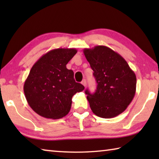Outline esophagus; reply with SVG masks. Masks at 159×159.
Returning a JSON list of instances; mask_svg holds the SVG:
<instances>
[{"mask_svg": "<svg viewBox=\"0 0 159 159\" xmlns=\"http://www.w3.org/2000/svg\"><path fill=\"white\" fill-rule=\"evenodd\" d=\"M81 83H82V85H84L85 87L86 86V84H87V83H86V80L85 79H83L82 81H81Z\"/></svg>", "mask_w": 159, "mask_h": 159, "instance_id": "obj_1", "label": "esophagus"}]
</instances>
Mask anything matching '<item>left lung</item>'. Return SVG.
<instances>
[{
	"mask_svg": "<svg viewBox=\"0 0 159 159\" xmlns=\"http://www.w3.org/2000/svg\"><path fill=\"white\" fill-rule=\"evenodd\" d=\"M98 83L95 93L85 90L90 109L104 118L117 116L127 108L136 92V76L119 54L107 46L83 50Z\"/></svg>",
	"mask_w": 159,
	"mask_h": 159,
	"instance_id": "1",
	"label": "left lung"
}]
</instances>
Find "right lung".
Returning <instances> with one entry per match:
<instances>
[{
  "label": "right lung",
  "instance_id": "add662e5",
  "mask_svg": "<svg viewBox=\"0 0 159 159\" xmlns=\"http://www.w3.org/2000/svg\"><path fill=\"white\" fill-rule=\"evenodd\" d=\"M76 52L75 48L54 49L32 66L24 92L36 114L52 119L65 116L71 109L72 97L84 90V86L75 81L74 71L66 66Z\"/></svg>",
  "mask_w": 159,
  "mask_h": 159
}]
</instances>
